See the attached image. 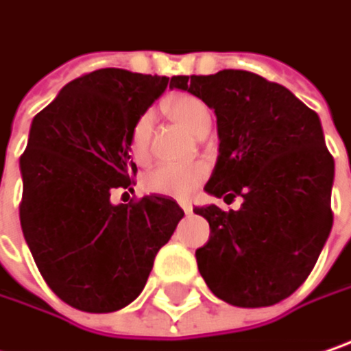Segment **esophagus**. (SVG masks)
Instances as JSON below:
<instances>
[{
	"mask_svg": "<svg viewBox=\"0 0 351 351\" xmlns=\"http://www.w3.org/2000/svg\"><path fill=\"white\" fill-rule=\"evenodd\" d=\"M180 208H182L186 215H191V213H193V204H191V202H186V200H180Z\"/></svg>",
	"mask_w": 351,
	"mask_h": 351,
	"instance_id": "34e87169",
	"label": "esophagus"
}]
</instances>
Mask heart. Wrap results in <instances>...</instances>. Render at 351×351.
I'll return each mask as SVG.
<instances>
[{
  "label": "heart",
  "mask_w": 351,
  "mask_h": 351,
  "mask_svg": "<svg viewBox=\"0 0 351 351\" xmlns=\"http://www.w3.org/2000/svg\"><path fill=\"white\" fill-rule=\"evenodd\" d=\"M167 111L175 121H178L182 127H186L196 136L206 134L210 129V113L198 97L178 95L167 103ZM151 131H153V113L147 111L134 121L129 133V151L136 160H143L149 155ZM204 175H206V167L200 162L160 165L147 175L145 186L156 195L182 198L195 193V189L200 184Z\"/></svg>",
  "instance_id": "heart-1"
}]
</instances>
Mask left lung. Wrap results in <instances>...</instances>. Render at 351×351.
<instances>
[{"instance_id":"left-lung-1","label":"left lung","mask_w":351,"mask_h":351,"mask_svg":"<svg viewBox=\"0 0 351 351\" xmlns=\"http://www.w3.org/2000/svg\"><path fill=\"white\" fill-rule=\"evenodd\" d=\"M173 87L215 109L218 158L204 191L240 210L196 206L210 224L196 250L213 294L240 308L278 304L312 272L332 230L334 158L319 117L278 83L224 69L180 75Z\"/></svg>"}]
</instances>
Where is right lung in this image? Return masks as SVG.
I'll return each instance as SVG.
<instances>
[{
    "mask_svg": "<svg viewBox=\"0 0 351 351\" xmlns=\"http://www.w3.org/2000/svg\"><path fill=\"white\" fill-rule=\"evenodd\" d=\"M167 85L169 77L99 69L67 83L33 119L19 160L21 230L41 276L77 310L129 306L184 217L162 195L111 202V191L129 189L136 171L131 127Z\"/></svg>",
    "mask_w": 351,
    "mask_h": 351,
    "instance_id": "1",
    "label": "right lung"
}]
</instances>
